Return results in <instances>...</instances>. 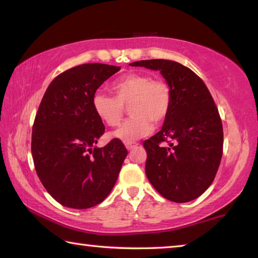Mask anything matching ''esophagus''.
<instances>
[{"instance_id":"esophagus-1","label":"esophagus","mask_w":258,"mask_h":258,"mask_svg":"<svg viewBox=\"0 0 258 258\" xmlns=\"http://www.w3.org/2000/svg\"><path fill=\"white\" fill-rule=\"evenodd\" d=\"M125 147L127 148V150H132V149H134V148L138 147V143L137 142H126Z\"/></svg>"}]
</instances>
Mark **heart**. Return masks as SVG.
Returning a JSON list of instances; mask_svg holds the SVG:
<instances>
[{"mask_svg":"<svg viewBox=\"0 0 258 258\" xmlns=\"http://www.w3.org/2000/svg\"><path fill=\"white\" fill-rule=\"evenodd\" d=\"M113 97L101 92L92 97V108L98 118L107 126L116 127L123 120L126 109L132 115L113 133L124 142L147 137L152 123L159 125L167 118L172 108V89L161 78L148 74L131 73L113 81L110 85Z\"/></svg>","mask_w":258,"mask_h":258,"instance_id":"heart-1","label":"heart"}]
</instances>
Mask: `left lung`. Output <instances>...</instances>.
I'll return each mask as SVG.
<instances>
[{
    "label": "left lung",
    "mask_w": 258,
    "mask_h": 258,
    "mask_svg": "<svg viewBox=\"0 0 258 258\" xmlns=\"http://www.w3.org/2000/svg\"><path fill=\"white\" fill-rule=\"evenodd\" d=\"M131 66L160 71L172 89V108L158 133L146 140V175L164 198L187 203L212 184L223 154V126L202 78L172 60Z\"/></svg>",
    "instance_id": "obj_1"
}]
</instances>
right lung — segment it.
Here are the masks:
<instances>
[{"label":"right lung","instance_id":"1","mask_svg":"<svg viewBox=\"0 0 258 258\" xmlns=\"http://www.w3.org/2000/svg\"><path fill=\"white\" fill-rule=\"evenodd\" d=\"M120 67L84 63L61 73L47 87L35 116L32 155L42 184L62 206L86 209L110 194L127 156L112 139L95 148L104 125L92 97Z\"/></svg>","mask_w":258,"mask_h":258}]
</instances>
